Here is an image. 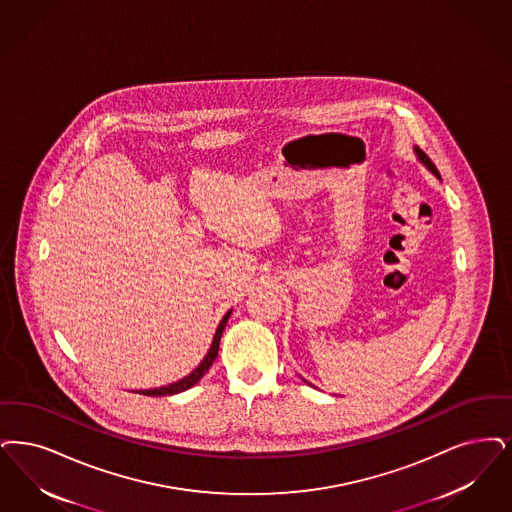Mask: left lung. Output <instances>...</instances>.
<instances>
[{"label":"left lung","mask_w":512,"mask_h":512,"mask_svg":"<svg viewBox=\"0 0 512 512\" xmlns=\"http://www.w3.org/2000/svg\"><path fill=\"white\" fill-rule=\"evenodd\" d=\"M413 152H415V156H417V160L421 162V164L425 165L427 169H429L430 173L436 177V179H440V173H438V169H436V165L432 164L430 162L429 156L419 148V146H413ZM305 383H308V381H305ZM310 385V383H308Z\"/></svg>","instance_id":"obj_1"}]
</instances>
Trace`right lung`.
Listing matches in <instances>:
<instances>
[{"instance_id":"obj_1","label":"right lung","mask_w":512,"mask_h":512,"mask_svg":"<svg viewBox=\"0 0 512 512\" xmlns=\"http://www.w3.org/2000/svg\"><path fill=\"white\" fill-rule=\"evenodd\" d=\"M230 314H232V310H228L225 316H223V320L219 322V326L215 329V335H213V341H211V347L207 350L204 360L198 364V368L192 369L186 377L175 381V383H169V385H164V387H156V389L139 390V394H143V396H171V394H179V392H184V390L192 389L204 377L207 369L211 368V364L215 362V358L219 354L221 335L225 331L226 322H228Z\"/></svg>"}]
</instances>
